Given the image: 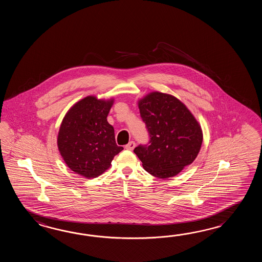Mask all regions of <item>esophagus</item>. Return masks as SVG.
<instances>
[{"label":"esophagus","mask_w":262,"mask_h":262,"mask_svg":"<svg viewBox=\"0 0 262 262\" xmlns=\"http://www.w3.org/2000/svg\"><path fill=\"white\" fill-rule=\"evenodd\" d=\"M135 147H136V143H135V141H130L128 144L125 145V149H126V150H134V148H135Z\"/></svg>","instance_id":"esophagus-1"}]
</instances>
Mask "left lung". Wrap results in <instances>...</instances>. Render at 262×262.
Wrapping results in <instances>:
<instances>
[{
	"instance_id": "left-lung-1",
	"label": "left lung",
	"mask_w": 262,
	"mask_h": 262,
	"mask_svg": "<svg viewBox=\"0 0 262 262\" xmlns=\"http://www.w3.org/2000/svg\"><path fill=\"white\" fill-rule=\"evenodd\" d=\"M139 107L150 139L134 152L150 175L160 179L177 175L193 163L201 150L200 124L172 95L151 93L139 101Z\"/></svg>"
}]
</instances>
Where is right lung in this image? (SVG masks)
<instances>
[{
  "mask_svg": "<svg viewBox=\"0 0 262 262\" xmlns=\"http://www.w3.org/2000/svg\"><path fill=\"white\" fill-rule=\"evenodd\" d=\"M113 101L87 96L69 110L58 135V148L73 171L95 178L106 171L123 147L116 144L114 128L106 121Z\"/></svg>",
  "mask_w": 262,
  "mask_h": 262,
  "instance_id": "obj_1",
  "label": "right lung"
}]
</instances>
